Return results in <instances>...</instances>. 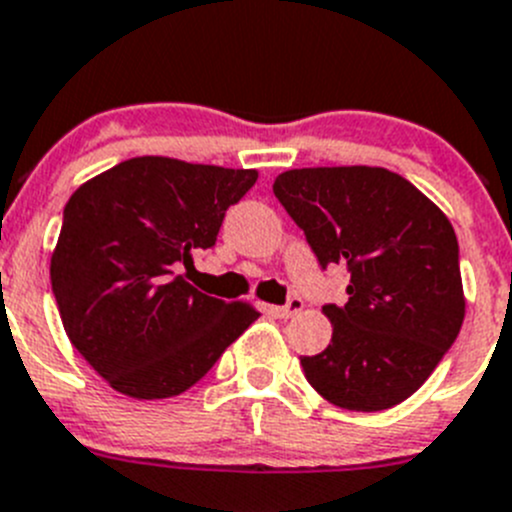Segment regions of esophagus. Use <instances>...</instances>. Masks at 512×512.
<instances>
[{
	"label": "esophagus",
	"instance_id": "esophagus-1",
	"mask_svg": "<svg viewBox=\"0 0 512 512\" xmlns=\"http://www.w3.org/2000/svg\"><path fill=\"white\" fill-rule=\"evenodd\" d=\"M303 308H305L303 300L290 298L288 305H275V308H270V313L278 315V318H293V315H298Z\"/></svg>",
	"mask_w": 512,
	"mask_h": 512
}]
</instances>
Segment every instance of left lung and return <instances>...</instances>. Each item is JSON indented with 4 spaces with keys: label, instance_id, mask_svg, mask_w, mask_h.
<instances>
[{
    "label": "left lung",
    "instance_id": "obj_1",
    "mask_svg": "<svg viewBox=\"0 0 512 512\" xmlns=\"http://www.w3.org/2000/svg\"><path fill=\"white\" fill-rule=\"evenodd\" d=\"M275 197L321 265H348L333 336L300 366L323 399L351 412L401 404L429 379L465 321L457 234L429 197L381 166L290 169Z\"/></svg>",
    "mask_w": 512,
    "mask_h": 512
}]
</instances>
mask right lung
<instances>
[{
	"instance_id": "add662e5",
	"label": "right lung",
	"mask_w": 512,
	"mask_h": 512,
	"mask_svg": "<svg viewBox=\"0 0 512 512\" xmlns=\"http://www.w3.org/2000/svg\"><path fill=\"white\" fill-rule=\"evenodd\" d=\"M255 181L257 169L136 156L73 191L52 293L70 343L118 394L179 396L260 318L247 300L204 295L181 272L217 242L224 212Z\"/></svg>"
}]
</instances>
